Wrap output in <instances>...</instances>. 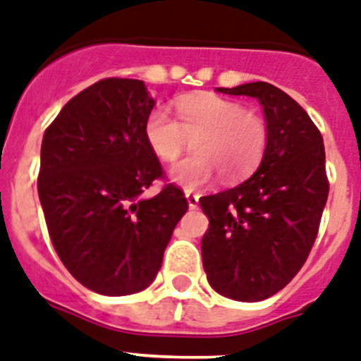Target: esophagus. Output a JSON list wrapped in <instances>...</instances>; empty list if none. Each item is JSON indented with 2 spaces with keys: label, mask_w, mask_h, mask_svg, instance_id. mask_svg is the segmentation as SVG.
<instances>
[{
  "label": "esophagus",
  "mask_w": 361,
  "mask_h": 361,
  "mask_svg": "<svg viewBox=\"0 0 361 361\" xmlns=\"http://www.w3.org/2000/svg\"><path fill=\"white\" fill-rule=\"evenodd\" d=\"M186 201H188V207L192 208H197L199 207V195L197 193H192V192H186Z\"/></svg>",
  "instance_id": "34e87169"
}]
</instances>
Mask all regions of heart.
I'll use <instances>...</instances> for the list:
<instances>
[{
	"label": "heart",
	"instance_id": "1",
	"mask_svg": "<svg viewBox=\"0 0 361 361\" xmlns=\"http://www.w3.org/2000/svg\"><path fill=\"white\" fill-rule=\"evenodd\" d=\"M173 105L178 121L157 106L144 123L149 149L164 162H173L188 138L196 136L192 144L195 153L169 169V180L195 190L210 183L217 169L225 178H241L260 164L267 147V125L260 116L216 94L183 95Z\"/></svg>",
	"mask_w": 361,
	"mask_h": 361
}]
</instances>
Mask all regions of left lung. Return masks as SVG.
<instances>
[{
  "instance_id": "left-lung-1",
  "label": "left lung",
  "mask_w": 361,
  "mask_h": 361,
  "mask_svg": "<svg viewBox=\"0 0 361 361\" xmlns=\"http://www.w3.org/2000/svg\"><path fill=\"white\" fill-rule=\"evenodd\" d=\"M217 90L258 99L267 147L247 180L199 199L210 221L202 267L219 295L256 302L290 284L312 251L329 197L323 136L305 109L269 82Z\"/></svg>"
}]
</instances>
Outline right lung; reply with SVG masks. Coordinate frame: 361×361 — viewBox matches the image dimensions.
<instances>
[{
    "label": "right lung",
    "mask_w": 361,
    "mask_h": 361,
    "mask_svg": "<svg viewBox=\"0 0 361 361\" xmlns=\"http://www.w3.org/2000/svg\"><path fill=\"white\" fill-rule=\"evenodd\" d=\"M153 106L144 80H97L62 106L42 140L38 197L53 247L95 293L145 290L188 210L173 184L144 197L162 177L144 138Z\"/></svg>",
    "instance_id": "obj_1"
}]
</instances>
